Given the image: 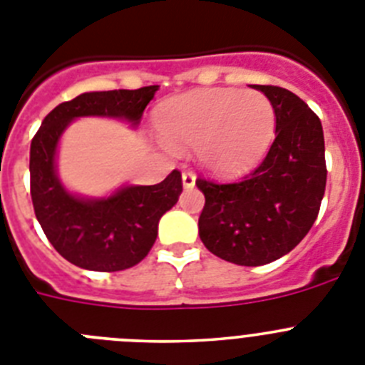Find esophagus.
Segmentation results:
<instances>
[{
  "label": "esophagus",
  "mask_w": 365,
  "mask_h": 365,
  "mask_svg": "<svg viewBox=\"0 0 365 365\" xmlns=\"http://www.w3.org/2000/svg\"><path fill=\"white\" fill-rule=\"evenodd\" d=\"M182 186L185 188H193L195 186V175L192 172H182Z\"/></svg>",
  "instance_id": "esophagus-1"
}]
</instances>
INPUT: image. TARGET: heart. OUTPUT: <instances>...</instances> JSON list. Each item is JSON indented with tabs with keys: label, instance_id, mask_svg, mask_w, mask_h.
Returning a JSON list of instances; mask_svg holds the SVG:
<instances>
[{
	"label": "heart",
	"instance_id": "b5f03b06",
	"mask_svg": "<svg viewBox=\"0 0 365 365\" xmlns=\"http://www.w3.org/2000/svg\"><path fill=\"white\" fill-rule=\"evenodd\" d=\"M272 102L259 91L205 89L168 100L155 113V128L172 148L197 146L212 170L232 172L256 163L274 135Z\"/></svg>",
	"mask_w": 365,
	"mask_h": 365
}]
</instances>
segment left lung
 Listing matches in <instances>:
<instances>
[{
    "mask_svg": "<svg viewBox=\"0 0 365 365\" xmlns=\"http://www.w3.org/2000/svg\"><path fill=\"white\" fill-rule=\"evenodd\" d=\"M272 102L276 138L245 175L197 179L205 193L199 237L225 261L259 267L289 254L311 230L325 193L324 130L305 102L289 89L254 86Z\"/></svg>",
    "mask_w": 365,
    "mask_h": 365,
    "instance_id": "1",
    "label": "left lung"
}]
</instances>
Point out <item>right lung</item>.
Segmentation results:
<instances>
[{
    "label": "right lung",
    "instance_id": "add662e5",
    "mask_svg": "<svg viewBox=\"0 0 365 365\" xmlns=\"http://www.w3.org/2000/svg\"><path fill=\"white\" fill-rule=\"evenodd\" d=\"M157 91L159 86L82 93L56 106L32 138L34 214L56 252L80 269L117 272L140 263L157 240L160 217L179 201L182 180L173 170L159 185H124L106 197L76 195L58 177L60 138L82 117L117 118L137 128Z\"/></svg>",
    "mask_w": 365,
    "mask_h": 365
}]
</instances>
